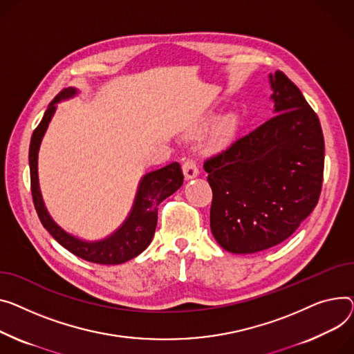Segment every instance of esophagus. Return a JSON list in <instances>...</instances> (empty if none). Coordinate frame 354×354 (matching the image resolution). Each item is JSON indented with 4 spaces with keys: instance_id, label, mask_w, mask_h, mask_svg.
Returning <instances> with one entry per match:
<instances>
[{
    "instance_id": "obj_1",
    "label": "esophagus",
    "mask_w": 354,
    "mask_h": 354,
    "mask_svg": "<svg viewBox=\"0 0 354 354\" xmlns=\"http://www.w3.org/2000/svg\"><path fill=\"white\" fill-rule=\"evenodd\" d=\"M182 171L186 179H194L199 175V168L196 167L195 160L189 159V158H185L182 160Z\"/></svg>"
}]
</instances>
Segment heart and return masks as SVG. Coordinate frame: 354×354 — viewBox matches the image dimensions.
Returning <instances> with one entry per match:
<instances>
[{
  "label": "heart",
  "mask_w": 354,
  "mask_h": 354,
  "mask_svg": "<svg viewBox=\"0 0 354 354\" xmlns=\"http://www.w3.org/2000/svg\"><path fill=\"white\" fill-rule=\"evenodd\" d=\"M232 128H233L232 120H230V118H225V120H222L219 127H218V135L219 136H227L232 132Z\"/></svg>",
  "instance_id": "heart-1"
}]
</instances>
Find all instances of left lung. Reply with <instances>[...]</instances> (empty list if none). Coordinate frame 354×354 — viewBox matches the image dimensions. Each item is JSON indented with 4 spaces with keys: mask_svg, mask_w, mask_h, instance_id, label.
<instances>
[{
    "mask_svg": "<svg viewBox=\"0 0 354 354\" xmlns=\"http://www.w3.org/2000/svg\"><path fill=\"white\" fill-rule=\"evenodd\" d=\"M269 81L274 115L203 163L214 194L210 230L232 253H256L286 241L322 191L319 118L281 71Z\"/></svg>",
    "mask_w": 354,
    "mask_h": 354,
    "instance_id": "1",
    "label": "left lung"
}]
</instances>
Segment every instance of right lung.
I'll return each mask as SVG.
<instances>
[{
  "mask_svg": "<svg viewBox=\"0 0 354 354\" xmlns=\"http://www.w3.org/2000/svg\"><path fill=\"white\" fill-rule=\"evenodd\" d=\"M77 92L75 88L62 89L46 108L41 122L31 136L28 159L32 201L44 227L66 250L92 263L120 265L136 257L149 246L158 223V206L182 186L183 174L178 162L147 174L139 182L131 214L122 226L106 239L86 242L66 233L53 221L44 205L38 182V151L44 133L57 109V104L62 100L73 98Z\"/></svg>",
  "mask_w": 354,
  "mask_h": 354,
  "instance_id": "add662e5",
  "label": "right lung"
}]
</instances>
